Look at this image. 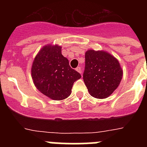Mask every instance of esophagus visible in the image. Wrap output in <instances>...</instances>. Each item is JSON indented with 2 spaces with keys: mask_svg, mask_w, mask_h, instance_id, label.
Listing matches in <instances>:
<instances>
[{
  "mask_svg": "<svg viewBox=\"0 0 147 147\" xmlns=\"http://www.w3.org/2000/svg\"><path fill=\"white\" fill-rule=\"evenodd\" d=\"M76 71H78V72L79 73H80V74H82V69H81V67H77L76 68Z\"/></svg>",
  "mask_w": 147,
  "mask_h": 147,
  "instance_id": "obj_1",
  "label": "esophagus"
}]
</instances>
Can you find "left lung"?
<instances>
[{
	"label": "left lung",
	"mask_w": 147,
	"mask_h": 147,
	"mask_svg": "<svg viewBox=\"0 0 147 147\" xmlns=\"http://www.w3.org/2000/svg\"><path fill=\"white\" fill-rule=\"evenodd\" d=\"M122 76L120 63L113 56L104 51H87L83 80L92 96H110L119 87Z\"/></svg>",
	"instance_id": "obj_1"
}]
</instances>
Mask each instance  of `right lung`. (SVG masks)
Here are the masks:
<instances>
[{"instance_id":"1","label":"right lung","mask_w":147,"mask_h":147,"mask_svg":"<svg viewBox=\"0 0 147 147\" xmlns=\"http://www.w3.org/2000/svg\"><path fill=\"white\" fill-rule=\"evenodd\" d=\"M59 45H45L34 59L32 77L34 84L42 94L54 100H62L71 93L74 82L81 74L69 65Z\"/></svg>"}]
</instances>
